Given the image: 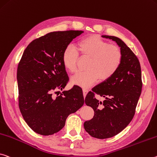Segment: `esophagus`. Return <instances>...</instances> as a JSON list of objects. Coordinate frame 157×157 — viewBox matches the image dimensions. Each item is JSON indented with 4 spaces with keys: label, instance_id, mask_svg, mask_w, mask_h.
Instances as JSON below:
<instances>
[{
    "label": "esophagus",
    "instance_id": "34e87169",
    "mask_svg": "<svg viewBox=\"0 0 157 157\" xmlns=\"http://www.w3.org/2000/svg\"><path fill=\"white\" fill-rule=\"evenodd\" d=\"M87 92H88V89H85V88L83 89V94H84V97L86 96V94H87Z\"/></svg>",
    "mask_w": 157,
    "mask_h": 157
}]
</instances>
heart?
Segmentation results:
<instances>
[{
  "mask_svg": "<svg viewBox=\"0 0 157 157\" xmlns=\"http://www.w3.org/2000/svg\"><path fill=\"white\" fill-rule=\"evenodd\" d=\"M82 56L90 57L86 71H79L72 77L71 82L88 87L100 79L105 81L111 78L120 68L122 53L117 46L110 44L100 36L93 35L82 38L77 44ZM75 47H66L62 54V62L71 73L78 69L79 54Z\"/></svg>",
  "mask_w": 157,
  "mask_h": 157,
  "instance_id": "1",
  "label": "heart"
}]
</instances>
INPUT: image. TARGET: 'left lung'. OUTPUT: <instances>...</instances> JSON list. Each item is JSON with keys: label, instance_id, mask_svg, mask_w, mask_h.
<instances>
[{"label": "left lung", "instance_id": "obj_1", "mask_svg": "<svg viewBox=\"0 0 157 157\" xmlns=\"http://www.w3.org/2000/svg\"><path fill=\"white\" fill-rule=\"evenodd\" d=\"M102 37L113 40L120 47L122 62L111 78L98 84L86 95L84 101L94 109V116L84 123V127L94 138L105 139L117 135L132 120L143 82L140 62L132 50L119 38ZM96 94L106 99L99 101Z\"/></svg>", "mask_w": 157, "mask_h": 157}]
</instances>
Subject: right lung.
Masks as SVG:
<instances>
[{
	"mask_svg": "<svg viewBox=\"0 0 157 157\" xmlns=\"http://www.w3.org/2000/svg\"><path fill=\"white\" fill-rule=\"evenodd\" d=\"M82 31L51 32L30 43L17 68L19 108L24 119L35 132L49 136L65 126L69 114L84 105L79 86L65 88L69 78L62 54Z\"/></svg>",
	"mask_w": 157,
	"mask_h": 157,
	"instance_id": "1",
	"label": "right lung"
}]
</instances>
